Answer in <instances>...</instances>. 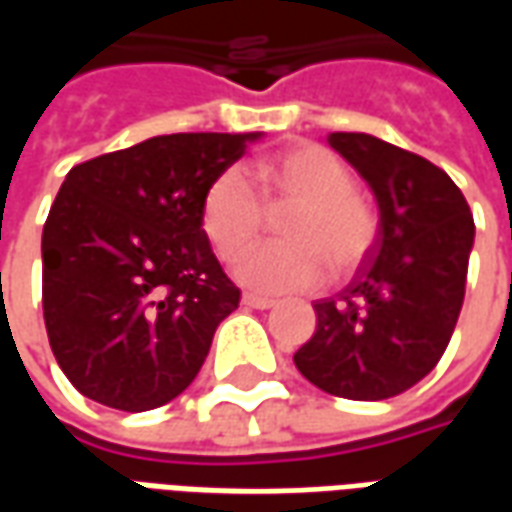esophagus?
I'll return each instance as SVG.
<instances>
[{
  "label": "esophagus",
  "mask_w": 512,
  "mask_h": 512,
  "mask_svg": "<svg viewBox=\"0 0 512 512\" xmlns=\"http://www.w3.org/2000/svg\"><path fill=\"white\" fill-rule=\"evenodd\" d=\"M244 304L246 307H252V310H268V307H274L277 301L268 299V296H257V293H244Z\"/></svg>",
  "instance_id": "1"
}]
</instances>
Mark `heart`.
Wrapping results in <instances>:
<instances>
[{
    "mask_svg": "<svg viewBox=\"0 0 512 512\" xmlns=\"http://www.w3.org/2000/svg\"><path fill=\"white\" fill-rule=\"evenodd\" d=\"M252 178L267 208L290 205L293 211L279 224L288 241L257 246L238 263L235 274L244 285L266 293L310 288L323 277L326 260L334 274H345L370 252L376 213L354 191L351 169L326 147L296 145L263 156L252 164ZM262 203L238 169H224L211 180L200 227L222 260H238L263 233Z\"/></svg>",
    "mask_w": 512,
    "mask_h": 512,
    "instance_id": "b5f03b06",
    "label": "heart"
}]
</instances>
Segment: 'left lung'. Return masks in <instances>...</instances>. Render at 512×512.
Here are the masks:
<instances>
[{
    "label": "left lung",
    "mask_w": 512,
    "mask_h": 512,
    "mask_svg": "<svg viewBox=\"0 0 512 512\" xmlns=\"http://www.w3.org/2000/svg\"><path fill=\"white\" fill-rule=\"evenodd\" d=\"M367 180L378 238L334 299L315 301L318 326L293 354L299 373L348 400H386L428 376L450 343L474 244L469 202L428 158L370 134H329Z\"/></svg>",
    "instance_id": "1"
}]
</instances>
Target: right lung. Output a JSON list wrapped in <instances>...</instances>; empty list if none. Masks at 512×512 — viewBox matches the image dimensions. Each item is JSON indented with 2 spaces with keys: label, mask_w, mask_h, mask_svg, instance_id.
<instances>
[{
  "label": "right lung",
  "mask_w": 512,
  "mask_h": 512,
  "mask_svg": "<svg viewBox=\"0 0 512 512\" xmlns=\"http://www.w3.org/2000/svg\"><path fill=\"white\" fill-rule=\"evenodd\" d=\"M260 134H164L65 175L43 224V318L84 397L150 411L197 378L238 310L200 227L211 180Z\"/></svg>",
  "instance_id": "obj_1"
}]
</instances>
